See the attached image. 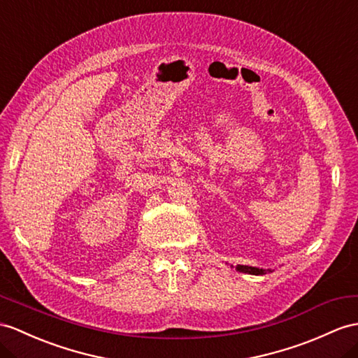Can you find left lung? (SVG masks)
<instances>
[{
	"label": "left lung",
	"mask_w": 358,
	"mask_h": 358,
	"mask_svg": "<svg viewBox=\"0 0 358 358\" xmlns=\"http://www.w3.org/2000/svg\"><path fill=\"white\" fill-rule=\"evenodd\" d=\"M234 267V266H232ZM235 270L241 273H249V275H266L268 272H272L270 268H259V267H252V266H235Z\"/></svg>",
	"instance_id": "obj_1"
}]
</instances>
